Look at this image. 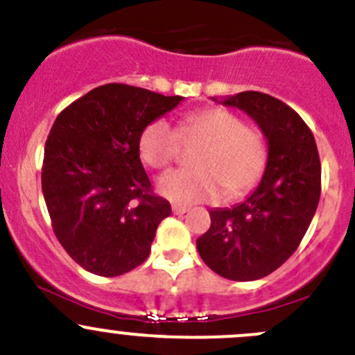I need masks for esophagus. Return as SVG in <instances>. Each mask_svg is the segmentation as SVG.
I'll use <instances>...</instances> for the list:
<instances>
[{"label": "esophagus", "instance_id": "obj_1", "mask_svg": "<svg viewBox=\"0 0 355 355\" xmlns=\"http://www.w3.org/2000/svg\"><path fill=\"white\" fill-rule=\"evenodd\" d=\"M171 211H173V214H184V213H187L189 207L180 206V204H173V206H171Z\"/></svg>", "mask_w": 355, "mask_h": 355}]
</instances>
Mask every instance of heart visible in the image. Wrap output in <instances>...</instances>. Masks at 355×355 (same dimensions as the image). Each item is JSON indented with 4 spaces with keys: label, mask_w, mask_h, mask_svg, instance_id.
Instances as JSON below:
<instances>
[{
    "label": "heart",
    "mask_w": 355,
    "mask_h": 355,
    "mask_svg": "<svg viewBox=\"0 0 355 355\" xmlns=\"http://www.w3.org/2000/svg\"><path fill=\"white\" fill-rule=\"evenodd\" d=\"M180 141L202 144L192 156V170H177L159 178L161 194L173 202L192 204L234 199L249 192L264 173L268 141L259 128L247 127L239 114L207 108L187 114L178 132L164 118L151 121L139 139L142 161L161 170L177 159Z\"/></svg>",
    "instance_id": "b5f03b06"
}]
</instances>
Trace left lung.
<instances>
[{"mask_svg":"<svg viewBox=\"0 0 355 355\" xmlns=\"http://www.w3.org/2000/svg\"><path fill=\"white\" fill-rule=\"evenodd\" d=\"M213 101L242 110L256 121L268 141V163L244 202L209 211L211 227L196 245L220 277L259 280L295 252L316 213L321 194L316 141L302 118L270 94L245 91Z\"/></svg>","mask_w":355,"mask_h":355,"instance_id":"obj_1","label":"left lung"}]
</instances>
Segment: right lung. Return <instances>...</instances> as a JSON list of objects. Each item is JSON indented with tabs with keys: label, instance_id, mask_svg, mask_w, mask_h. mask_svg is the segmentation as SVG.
<instances>
[{
	"label": "right lung",
	"instance_id": "1",
	"mask_svg": "<svg viewBox=\"0 0 355 355\" xmlns=\"http://www.w3.org/2000/svg\"><path fill=\"white\" fill-rule=\"evenodd\" d=\"M182 96L125 84L96 87L67 106L44 148L42 194L68 256L99 277H120L148 259L171 206L151 192L139 139Z\"/></svg>",
	"mask_w": 355,
	"mask_h": 355
}]
</instances>
